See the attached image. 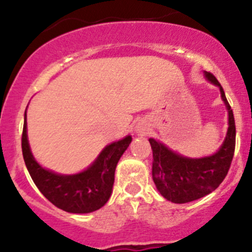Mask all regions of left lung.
Returning a JSON list of instances; mask_svg holds the SVG:
<instances>
[{
    "mask_svg": "<svg viewBox=\"0 0 252 252\" xmlns=\"http://www.w3.org/2000/svg\"><path fill=\"white\" fill-rule=\"evenodd\" d=\"M211 83L220 86L229 117L225 140L215 155L202 158H187L155 139H149L152 149V178L162 196L174 204H187L204 197L220 187L232 164L235 150V121L223 88L212 73H205Z\"/></svg>",
    "mask_w": 252,
    "mask_h": 252,
    "instance_id": "obj_1",
    "label": "left lung"
}]
</instances>
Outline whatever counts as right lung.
Listing matches in <instances>:
<instances>
[{
  "label": "right lung",
  "mask_w": 252,
  "mask_h": 252,
  "mask_svg": "<svg viewBox=\"0 0 252 252\" xmlns=\"http://www.w3.org/2000/svg\"><path fill=\"white\" fill-rule=\"evenodd\" d=\"M131 136L108 145L86 171L61 175L42 168L32 157L27 136V113L22 134V151L30 177L42 195L56 207L70 213H89L108 201L114 183V172Z\"/></svg>",
  "instance_id": "add662e5"
}]
</instances>
